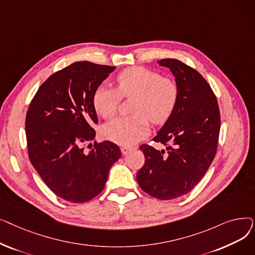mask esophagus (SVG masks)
Masks as SVG:
<instances>
[{
  "instance_id": "esophagus-1",
  "label": "esophagus",
  "mask_w": 255,
  "mask_h": 255,
  "mask_svg": "<svg viewBox=\"0 0 255 255\" xmlns=\"http://www.w3.org/2000/svg\"><path fill=\"white\" fill-rule=\"evenodd\" d=\"M132 150H133V148H131V146H126V145H123L122 148H121V152H122L123 155L129 153V152L132 151Z\"/></svg>"
}]
</instances>
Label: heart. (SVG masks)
I'll return each instance as SVG.
<instances>
[{"instance_id":"1","label":"heart","mask_w":255,"mask_h":255,"mask_svg":"<svg viewBox=\"0 0 255 255\" xmlns=\"http://www.w3.org/2000/svg\"><path fill=\"white\" fill-rule=\"evenodd\" d=\"M122 97H134L131 116L119 117L103 128L106 138L121 145H131L150 130V120L162 124L169 119L179 99V87L170 77L145 67H131L117 77V89L99 86L93 95L94 109L104 119L113 118Z\"/></svg>"}]
</instances>
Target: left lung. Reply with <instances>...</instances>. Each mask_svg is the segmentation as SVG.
I'll return each instance as SVG.
<instances>
[{
	"mask_svg": "<svg viewBox=\"0 0 255 255\" xmlns=\"http://www.w3.org/2000/svg\"><path fill=\"white\" fill-rule=\"evenodd\" d=\"M158 64L176 77L179 99L153 138L167 145L166 151L140 145L144 164L136 180L144 192L168 200L190 192L206 175L217 152L220 113L215 94L195 69L176 59Z\"/></svg>",
	"mask_w": 255,
	"mask_h": 255,
	"instance_id": "1",
	"label": "left lung"
}]
</instances>
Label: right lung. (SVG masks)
I'll return each instance as SVG.
<instances>
[{
  "label": "right lung",
  "instance_id": "1",
  "mask_svg": "<svg viewBox=\"0 0 255 255\" xmlns=\"http://www.w3.org/2000/svg\"><path fill=\"white\" fill-rule=\"evenodd\" d=\"M116 67L76 62L51 74L40 86L25 117V135L32 165L57 196L87 203L104 188L119 146L94 141L98 123L93 95Z\"/></svg>",
  "mask_w": 255,
  "mask_h": 255
}]
</instances>
